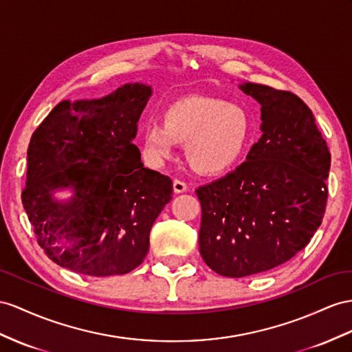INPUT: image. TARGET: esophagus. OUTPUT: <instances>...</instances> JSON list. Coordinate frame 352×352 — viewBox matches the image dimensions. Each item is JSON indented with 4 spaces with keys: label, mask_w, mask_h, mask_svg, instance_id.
<instances>
[{
    "label": "esophagus",
    "mask_w": 352,
    "mask_h": 352,
    "mask_svg": "<svg viewBox=\"0 0 352 352\" xmlns=\"http://www.w3.org/2000/svg\"><path fill=\"white\" fill-rule=\"evenodd\" d=\"M174 192L175 193H183L187 190V183L183 182V179H174Z\"/></svg>",
    "instance_id": "esophagus-1"
}]
</instances>
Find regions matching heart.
I'll return each instance as SVG.
<instances>
[{"instance_id": "heart-1", "label": "heart", "mask_w": 352, "mask_h": 352, "mask_svg": "<svg viewBox=\"0 0 352 352\" xmlns=\"http://www.w3.org/2000/svg\"><path fill=\"white\" fill-rule=\"evenodd\" d=\"M250 132V116L241 105L187 96L165 108L164 120L144 128L141 146L150 164L160 165L173 156L175 144H186V156L196 169L217 174L239 160Z\"/></svg>"}]
</instances>
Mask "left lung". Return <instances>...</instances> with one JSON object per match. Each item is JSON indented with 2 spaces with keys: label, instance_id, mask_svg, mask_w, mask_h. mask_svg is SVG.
<instances>
[{
  "label": "left lung",
  "instance_id": "8db88e82",
  "mask_svg": "<svg viewBox=\"0 0 352 352\" xmlns=\"http://www.w3.org/2000/svg\"><path fill=\"white\" fill-rule=\"evenodd\" d=\"M262 105V138L235 170L196 190L199 250L223 276L274 269L309 244L326 212L330 151L302 99L287 90L239 86Z\"/></svg>",
  "mask_w": 352,
  "mask_h": 352
}]
</instances>
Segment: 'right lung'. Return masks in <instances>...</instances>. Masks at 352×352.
<instances>
[{
  "instance_id": "obj_1",
  "label": "right lung",
  "mask_w": 352,
  "mask_h": 352,
  "mask_svg": "<svg viewBox=\"0 0 352 352\" xmlns=\"http://www.w3.org/2000/svg\"><path fill=\"white\" fill-rule=\"evenodd\" d=\"M150 95V86L133 83L101 99H64L34 131L22 204L56 265L110 276L146 258L153 223L173 199V179L144 168L132 142ZM58 188L75 196L56 203Z\"/></svg>"
}]
</instances>
